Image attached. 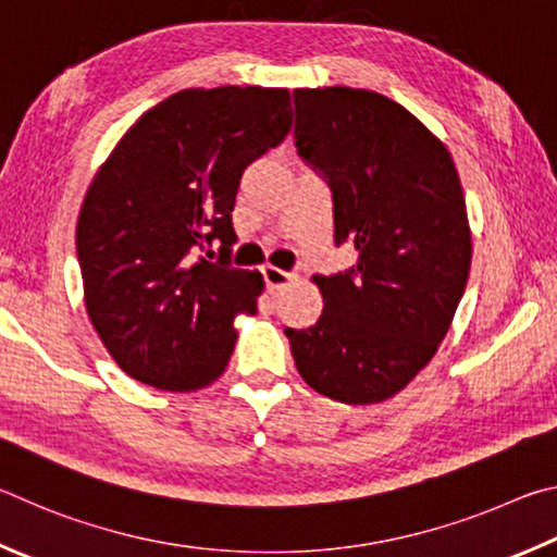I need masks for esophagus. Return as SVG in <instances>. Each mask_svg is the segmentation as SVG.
Listing matches in <instances>:
<instances>
[{
    "instance_id": "1",
    "label": "esophagus",
    "mask_w": 557,
    "mask_h": 557,
    "mask_svg": "<svg viewBox=\"0 0 557 557\" xmlns=\"http://www.w3.org/2000/svg\"><path fill=\"white\" fill-rule=\"evenodd\" d=\"M261 273H263V281H267V288L271 290V294H278V290H284L286 286H290L298 278L296 273H288L278 267H263Z\"/></svg>"
}]
</instances>
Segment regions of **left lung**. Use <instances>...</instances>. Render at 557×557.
Instances as JSON below:
<instances>
[{
  "mask_svg": "<svg viewBox=\"0 0 557 557\" xmlns=\"http://www.w3.org/2000/svg\"><path fill=\"white\" fill-rule=\"evenodd\" d=\"M296 146L333 190L335 244L357 263L313 276L323 313L286 327L298 374L343 404L396 396L453 325L472 230L453 153L388 97L355 87L294 90Z\"/></svg>",
  "mask_w": 557,
  "mask_h": 557,
  "instance_id": "8db88e82",
  "label": "left lung"
}]
</instances>
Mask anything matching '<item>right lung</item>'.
<instances>
[{"mask_svg":"<svg viewBox=\"0 0 557 557\" xmlns=\"http://www.w3.org/2000/svg\"><path fill=\"white\" fill-rule=\"evenodd\" d=\"M286 87H190L144 112L97 169L77 218L92 327L124 374L163 392L210 386L239 313H257L259 271L232 269L242 173L290 132ZM214 238L220 262L191 253Z\"/></svg>","mask_w":557,"mask_h":557,"instance_id":"obj_1","label":"right lung"}]
</instances>
